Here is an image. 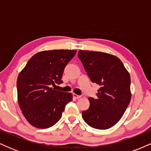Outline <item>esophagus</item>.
<instances>
[{
	"instance_id": "34e87169",
	"label": "esophagus",
	"mask_w": 151,
	"mask_h": 151,
	"mask_svg": "<svg viewBox=\"0 0 151 151\" xmlns=\"http://www.w3.org/2000/svg\"><path fill=\"white\" fill-rule=\"evenodd\" d=\"M73 97H74V99H79V98H81V96H79V95L76 94V93H73Z\"/></svg>"
}]
</instances>
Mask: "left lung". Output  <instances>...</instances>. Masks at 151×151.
Listing matches in <instances>:
<instances>
[{
  "instance_id": "1",
  "label": "left lung",
  "mask_w": 151,
  "mask_h": 151,
  "mask_svg": "<svg viewBox=\"0 0 151 151\" xmlns=\"http://www.w3.org/2000/svg\"><path fill=\"white\" fill-rule=\"evenodd\" d=\"M78 57L91 81L101 86L97 98H89L83 119L94 129H108L119 122L131 101L130 74L120 59L111 54L79 50Z\"/></svg>"
}]
</instances>
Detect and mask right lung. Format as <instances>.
Listing matches in <instances>:
<instances>
[{
	"mask_svg": "<svg viewBox=\"0 0 151 151\" xmlns=\"http://www.w3.org/2000/svg\"><path fill=\"white\" fill-rule=\"evenodd\" d=\"M77 51L54 50L40 52L31 58L17 79L18 101L26 120L38 129H47L62 117L72 94L55 90L60 84L66 65Z\"/></svg>",
	"mask_w": 151,
	"mask_h": 151,
	"instance_id": "1",
	"label": "right lung"
}]
</instances>
